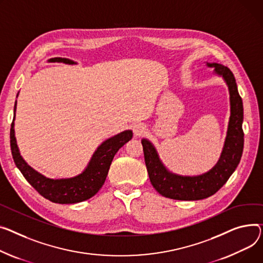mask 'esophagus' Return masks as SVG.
<instances>
[{
	"label": "esophagus",
	"mask_w": 263,
	"mask_h": 263,
	"mask_svg": "<svg viewBox=\"0 0 263 263\" xmlns=\"http://www.w3.org/2000/svg\"><path fill=\"white\" fill-rule=\"evenodd\" d=\"M144 131H145V128H144V126L141 125V124H135V125L133 126V133H134L136 136L142 135V134L144 133Z\"/></svg>",
	"instance_id": "obj_1"
}]
</instances>
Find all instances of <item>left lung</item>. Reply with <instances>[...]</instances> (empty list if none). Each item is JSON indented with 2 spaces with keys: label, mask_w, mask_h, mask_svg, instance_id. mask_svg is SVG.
<instances>
[{
  "label": "left lung",
  "mask_w": 263,
  "mask_h": 263,
  "mask_svg": "<svg viewBox=\"0 0 263 263\" xmlns=\"http://www.w3.org/2000/svg\"><path fill=\"white\" fill-rule=\"evenodd\" d=\"M207 65L215 67V73L224 78L229 85L231 95L229 130L218 164L211 171L202 176H177L164 167L152 144L147 139L142 141L150 182L160 195L169 199L196 201L215 195L230 179L242 156L244 145V133L242 130L243 103L238 92L235 76L229 67L222 64L207 63Z\"/></svg>",
  "instance_id": "left-lung-1"
}]
</instances>
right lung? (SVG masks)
<instances>
[{
    "mask_svg": "<svg viewBox=\"0 0 263 263\" xmlns=\"http://www.w3.org/2000/svg\"><path fill=\"white\" fill-rule=\"evenodd\" d=\"M49 61L75 64L74 61L66 58H51ZM15 106L16 101L14 104V115ZM13 120L14 117L10 128V148L15 166L19 168L26 181L42 197L50 202L59 204H74L95 196L106 181L114 155L122 146L130 141L133 135L132 131L127 130L103 142L93 154L91 162L85 170L79 176L71 179L51 180L33 170L22 159L15 142Z\"/></svg>",
    "mask_w": 263,
    "mask_h": 263,
    "instance_id": "obj_1",
    "label": "right lung"
}]
</instances>
